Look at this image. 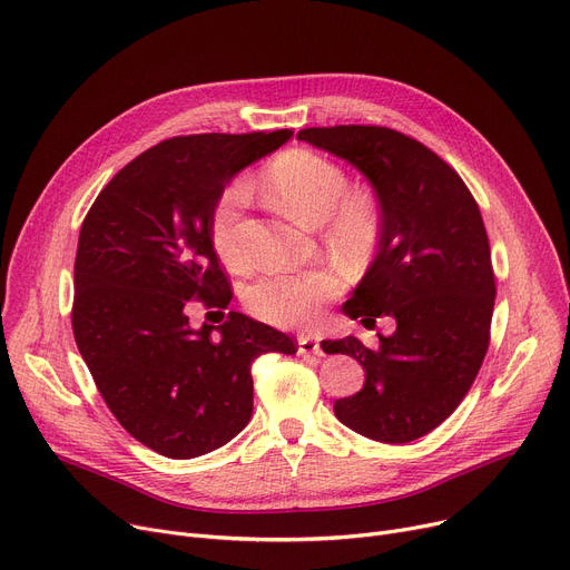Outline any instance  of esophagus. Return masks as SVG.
I'll use <instances>...</instances> for the list:
<instances>
[{
	"mask_svg": "<svg viewBox=\"0 0 570 570\" xmlns=\"http://www.w3.org/2000/svg\"><path fill=\"white\" fill-rule=\"evenodd\" d=\"M297 353H314V355H321V353H323L321 340L314 337V335H301V337H297Z\"/></svg>",
	"mask_w": 570,
	"mask_h": 570,
	"instance_id": "esophagus-1",
	"label": "esophagus"
}]
</instances>
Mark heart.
Instances as JSON below:
<instances>
[{"instance_id":"obj_1","label":"heart","mask_w":570,"mask_h":570,"mask_svg":"<svg viewBox=\"0 0 570 570\" xmlns=\"http://www.w3.org/2000/svg\"><path fill=\"white\" fill-rule=\"evenodd\" d=\"M265 187L273 198L305 224L323 222L325 245L348 261H363L376 247L383 228V209L370 187H348L346 170L316 149L295 147L269 161ZM249 205V187L243 179L219 194L209 213V243L217 256L243 267L249 256L239 237V222ZM344 288V273L323 263L295 273H265L247 291L249 309L275 325H312L325 303Z\"/></svg>"}]
</instances>
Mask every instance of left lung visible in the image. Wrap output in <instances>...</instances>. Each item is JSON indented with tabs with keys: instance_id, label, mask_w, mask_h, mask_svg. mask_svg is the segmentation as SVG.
Instances as JSON below:
<instances>
[{
	"instance_id": "left-lung-1",
	"label": "left lung",
	"mask_w": 570,
	"mask_h": 570,
	"mask_svg": "<svg viewBox=\"0 0 570 570\" xmlns=\"http://www.w3.org/2000/svg\"><path fill=\"white\" fill-rule=\"evenodd\" d=\"M297 140L353 164L383 209L376 258L344 312L365 325L393 316L397 331L379 335L376 348L357 337L323 342L367 372L335 415L374 441L421 439L460 406L490 346L497 284L481 209L455 168L395 129L312 127Z\"/></svg>"
}]
</instances>
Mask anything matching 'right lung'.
Returning <instances> with one entry per match:
<instances>
[{
    "mask_svg": "<svg viewBox=\"0 0 570 570\" xmlns=\"http://www.w3.org/2000/svg\"><path fill=\"white\" fill-rule=\"evenodd\" d=\"M291 136L161 140L110 179L82 222L71 309L78 351L119 425L170 460L217 451L243 432L254 409L252 363L297 351L288 335L239 312L222 325H189L191 303L226 309L233 297L209 243L213 205L237 170Z\"/></svg>",
    "mask_w": 570,
    "mask_h": 570,
    "instance_id": "right-lung-1",
    "label": "right lung"
}]
</instances>
